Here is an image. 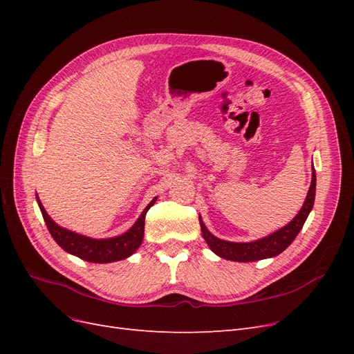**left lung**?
<instances>
[{
  "mask_svg": "<svg viewBox=\"0 0 354 354\" xmlns=\"http://www.w3.org/2000/svg\"><path fill=\"white\" fill-rule=\"evenodd\" d=\"M315 195H316V174H315V168H313L312 185H310L308 194H307V198L304 201V205H303L301 211L297 214L291 223H288L286 226L282 227L281 230H277L273 234H270V236L263 238L260 241L238 243V242H227V241H221V239L216 238L214 234H211L208 232V229L205 227V224L202 223V220H199L202 236L209 245V248L217 255H220L221 259L232 260V261H241V263L269 259V257H274L277 254H281L282 251H285L288 246L292 243V241L297 238V234L299 233V230L303 229L308 214L313 208Z\"/></svg>",
  "mask_w": 354,
  "mask_h": 354,
  "instance_id": "left-lung-1",
  "label": "left lung"
}]
</instances>
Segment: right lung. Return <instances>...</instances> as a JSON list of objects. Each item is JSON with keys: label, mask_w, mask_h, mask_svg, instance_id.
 Wrapping results in <instances>:
<instances>
[{"label": "right lung", "mask_w": 354, "mask_h": 354, "mask_svg": "<svg viewBox=\"0 0 354 354\" xmlns=\"http://www.w3.org/2000/svg\"><path fill=\"white\" fill-rule=\"evenodd\" d=\"M38 203L42 212V217H44V221L48 227V232L51 233L53 239H55L63 250L69 254L80 257L81 260L90 263H112L127 259V257H130L138 246H140L145 234L146 212L153 205L155 199L145 208L142 216L138 217V220L130 230L121 234V236L111 239H91L87 236H82V234L63 229L48 217V214L46 212L44 207L41 205L39 199Z\"/></svg>", "instance_id": "1"}]
</instances>
